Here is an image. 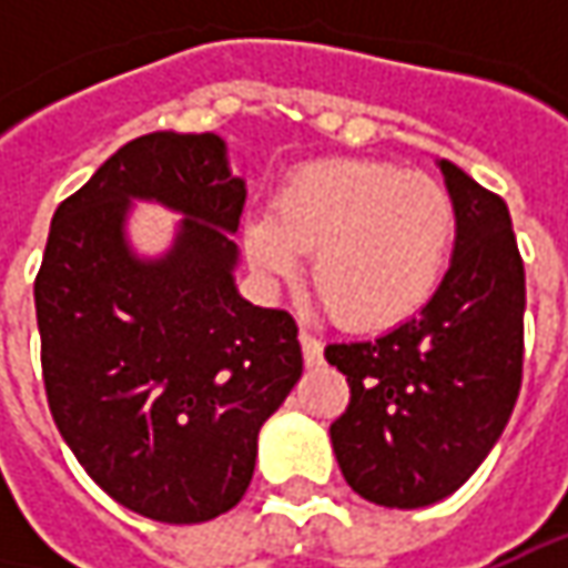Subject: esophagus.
<instances>
[{
    "instance_id": "1",
    "label": "esophagus",
    "mask_w": 568,
    "mask_h": 568,
    "mask_svg": "<svg viewBox=\"0 0 568 568\" xmlns=\"http://www.w3.org/2000/svg\"><path fill=\"white\" fill-rule=\"evenodd\" d=\"M300 347H303V361L306 366H318L322 363V341L310 335L306 328H300Z\"/></svg>"
}]
</instances>
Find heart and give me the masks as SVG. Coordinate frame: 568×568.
Instances as JSON below:
<instances>
[{
	"label": "heart",
	"mask_w": 568,
	"mask_h": 568,
	"mask_svg": "<svg viewBox=\"0 0 568 568\" xmlns=\"http://www.w3.org/2000/svg\"><path fill=\"white\" fill-rule=\"evenodd\" d=\"M448 189L385 161H322L296 170L272 214L243 227L252 272L284 284L310 256V284L351 332H385L436 296L455 250Z\"/></svg>",
	"instance_id": "b5f03b06"
}]
</instances>
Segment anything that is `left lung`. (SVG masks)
Here are the masks:
<instances>
[{"instance_id":"1","label":"left lung","mask_w":568,"mask_h":568,"mask_svg":"<svg viewBox=\"0 0 568 568\" xmlns=\"http://www.w3.org/2000/svg\"><path fill=\"white\" fill-rule=\"evenodd\" d=\"M458 233L436 296L376 341L328 344L351 385L332 446L351 490L388 509L446 499L513 417L525 361V265L509 207L439 161Z\"/></svg>"}]
</instances>
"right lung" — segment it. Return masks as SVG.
<instances>
[{
	"label": "right lung",
	"instance_id": "1",
	"mask_svg": "<svg viewBox=\"0 0 568 568\" xmlns=\"http://www.w3.org/2000/svg\"><path fill=\"white\" fill-rule=\"evenodd\" d=\"M132 197L184 214L161 260L124 240ZM246 183L214 132H151L55 207L33 281L47 402L120 506L195 525L250 487L258 429L303 373L296 322L233 281Z\"/></svg>",
	"mask_w": 568,
	"mask_h": 568
}]
</instances>
